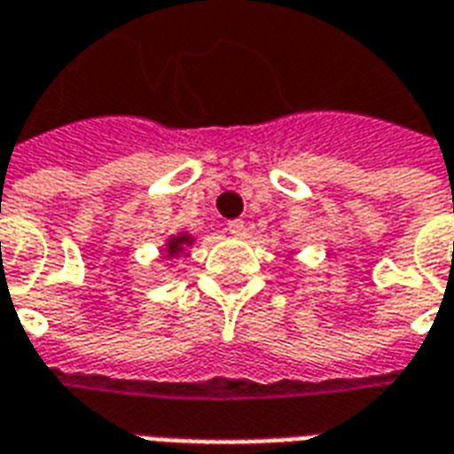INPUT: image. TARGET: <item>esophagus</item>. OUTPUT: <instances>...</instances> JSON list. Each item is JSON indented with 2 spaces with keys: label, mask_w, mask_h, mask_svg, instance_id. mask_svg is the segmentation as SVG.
Wrapping results in <instances>:
<instances>
[{
  "label": "esophagus",
  "mask_w": 454,
  "mask_h": 454,
  "mask_svg": "<svg viewBox=\"0 0 454 454\" xmlns=\"http://www.w3.org/2000/svg\"><path fill=\"white\" fill-rule=\"evenodd\" d=\"M228 233L236 238L246 236V223H243V221H231V223H228Z\"/></svg>",
  "instance_id": "obj_1"
}]
</instances>
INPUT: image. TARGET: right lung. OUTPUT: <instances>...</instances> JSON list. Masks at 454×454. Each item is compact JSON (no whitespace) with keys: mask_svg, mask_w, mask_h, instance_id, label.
Wrapping results in <instances>:
<instances>
[{"mask_svg":"<svg viewBox=\"0 0 454 454\" xmlns=\"http://www.w3.org/2000/svg\"><path fill=\"white\" fill-rule=\"evenodd\" d=\"M194 246V236H189V233H177V236L168 238V243H165V255L168 257H179L184 255L187 257V247Z\"/></svg>","mask_w":454,"mask_h":454,"instance_id":"add662e5","label":"right lung"}]
</instances>
